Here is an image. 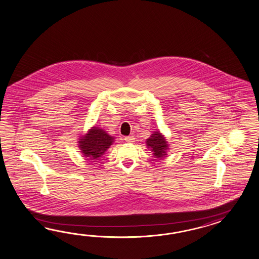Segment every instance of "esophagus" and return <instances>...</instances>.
Returning a JSON list of instances; mask_svg holds the SVG:
<instances>
[{
    "instance_id": "esophagus-1",
    "label": "esophagus",
    "mask_w": 259,
    "mask_h": 259,
    "mask_svg": "<svg viewBox=\"0 0 259 259\" xmlns=\"http://www.w3.org/2000/svg\"><path fill=\"white\" fill-rule=\"evenodd\" d=\"M124 140L128 142V143H132V142L135 141V138L133 136H129V137H126V138H124Z\"/></svg>"
}]
</instances>
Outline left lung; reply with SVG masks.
<instances>
[{
    "label": "left lung",
    "mask_w": 259,
    "mask_h": 259,
    "mask_svg": "<svg viewBox=\"0 0 259 259\" xmlns=\"http://www.w3.org/2000/svg\"><path fill=\"white\" fill-rule=\"evenodd\" d=\"M147 145L151 149V151L156 158H161L162 156L166 155V150L168 144L164 138L159 132H154L147 139Z\"/></svg>",
    "instance_id": "obj_1"
}]
</instances>
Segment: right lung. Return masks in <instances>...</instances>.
<instances>
[{"label":"right lung","instance_id":"add662e5","mask_svg":"<svg viewBox=\"0 0 259 259\" xmlns=\"http://www.w3.org/2000/svg\"><path fill=\"white\" fill-rule=\"evenodd\" d=\"M113 139L114 138L102 129L93 127L85 137H82L79 141V147L85 157H89L91 160H97L109 149V146L113 142Z\"/></svg>","mask_w":259,"mask_h":259}]
</instances>
